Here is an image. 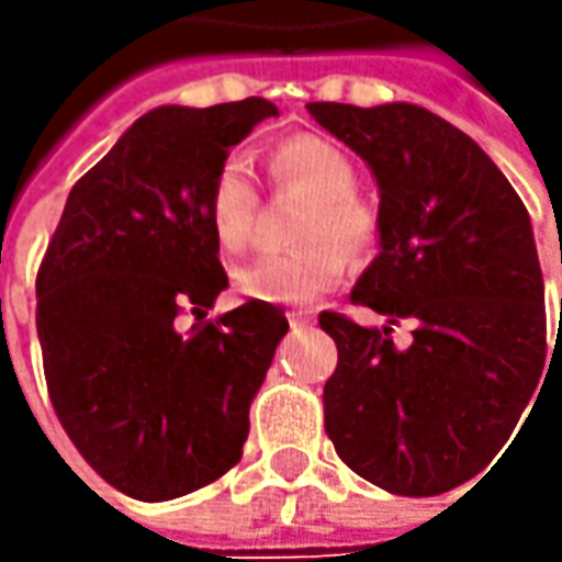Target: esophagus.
<instances>
[{
    "instance_id": "34e87169",
    "label": "esophagus",
    "mask_w": 562,
    "mask_h": 562,
    "mask_svg": "<svg viewBox=\"0 0 562 562\" xmlns=\"http://www.w3.org/2000/svg\"><path fill=\"white\" fill-rule=\"evenodd\" d=\"M288 322H291V328H310L313 325V315L310 313H288Z\"/></svg>"
}]
</instances>
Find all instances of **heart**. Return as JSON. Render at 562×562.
Masks as SVG:
<instances>
[{
    "mask_svg": "<svg viewBox=\"0 0 562 562\" xmlns=\"http://www.w3.org/2000/svg\"><path fill=\"white\" fill-rule=\"evenodd\" d=\"M274 184H293L310 193V203L300 218V240H310L291 252H266L234 274L237 291L247 300L262 303H310L340 284L350 256H362L375 244V209L359 200L357 165L325 137H291L271 149ZM209 227L215 244L227 256H240L252 244L259 190L252 181L247 159L231 156L215 171L209 184Z\"/></svg>",
    "mask_w": 562,
    "mask_h": 562,
    "instance_id": "obj_1",
    "label": "heart"
}]
</instances>
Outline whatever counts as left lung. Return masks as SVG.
<instances>
[{
  "mask_svg": "<svg viewBox=\"0 0 562 562\" xmlns=\"http://www.w3.org/2000/svg\"><path fill=\"white\" fill-rule=\"evenodd\" d=\"M306 109L369 165L381 200L378 256L350 300L387 325L318 315L337 344L325 431L366 482L403 497L443 494L501 453L544 378L551 347L529 212L479 143L422 105ZM400 317L414 322L409 348L390 337Z\"/></svg>",
  "mask_w": 562,
  "mask_h": 562,
  "instance_id": "left-lung-1",
  "label": "left lung"
}]
</instances>
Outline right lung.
<instances>
[{"label": "right lung", "instance_id": "add662e5", "mask_svg": "<svg viewBox=\"0 0 562 562\" xmlns=\"http://www.w3.org/2000/svg\"><path fill=\"white\" fill-rule=\"evenodd\" d=\"M278 115L249 97L137 119L68 193L36 274V335L55 416L121 494L159 504L240 460L249 403L288 318L249 300L187 335L178 315L227 288L209 184L227 149Z\"/></svg>", "mask_w": 562, "mask_h": 562}]
</instances>
